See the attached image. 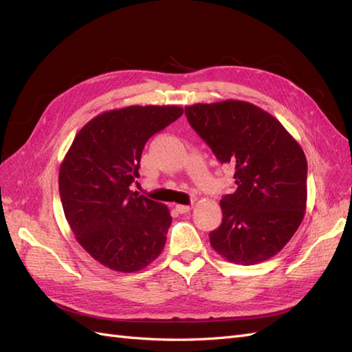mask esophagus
I'll return each mask as SVG.
<instances>
[{
    "label": "esophagus",
    "instance_id": "esophagus-1",
    "mask_svg": "<svg viewBox=\"0 0 352 352\" xmlns=\"http://www.w3.org/2000/svg\"><path fill=\"white\" fill-rule=\"evenodd\" d=\"M190 208V206H184V204H176V211L180 212V214H185V212H188Z\"/></svg>",
    "mask_w": 352,
    "mask_h": 352
}]
</instances>
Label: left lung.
Returning <instances> with one entry per match:
<instances>
[{
	"mask_svg": "<svg viewBox=\"0 0 352 352\" xmlns=\"http://www.w3.org/2000/svg\"><path fill=\"white\" fill-rule=\"evenodd\" d=\"M185 114L219 162L235 170L236 190L220 199L223 220L210 233L211 247L242 265L272 258L304 219L302 148L278 119L250 102L194 104Z\"/></svg>",
	"mask_w": 352,
	"mask_h": 352,
	"instance_id": "1",
	"label": "left lung"
}]
</instances>
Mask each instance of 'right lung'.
<instances>
[{
	"instance_id": "1",
	"label": "right lung",
	"mask_w": 352,
	"mask_h": 352,
	"mask_svg": "<svg viewBox=\"0 0 352 352\" xmlns=\"http://www.w3.org/2000/svg\"><path fill=\"white\" fill-rule=\"evenodd\" d=\"M176 105H131L85 124L63 160L58 189L74 236L92 258L132 273L153 263L172 225L168 208L131 190L150 138L177 120Z\"/></svg>"
}]
</instances>
